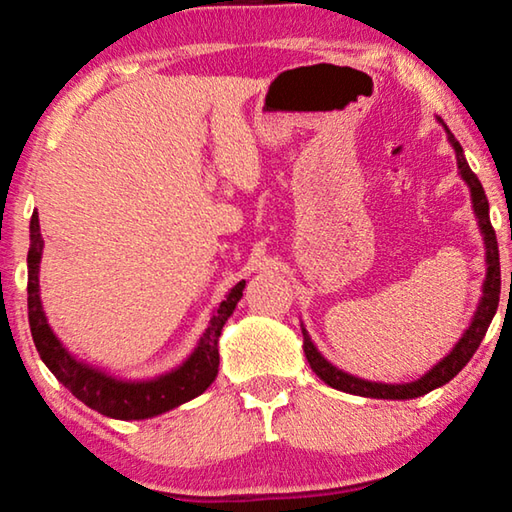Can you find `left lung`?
Returning <instances> with one entry per match:
<instances>
[{"instance_id":"left-lung-1","label":"left lung","mask_w":512,"mask_h":512,"mask_svg":"<svg viewBox=\"0 0 512 512\" xmlns=\"http://www.w3.org/2000/svg\"><path fill=\"white\" fill-rule=\"evenodd\" d=\"M447 130V128H445ZM447 139H450L454 153H457V165L461 179L466 181L468 188H471V200H473V212L475 219H478L480 233L485 237V249H487V275L485 284H482V298L478 303V310H475L471 326L466 328V333L461 335V340L452 347V352L445 356L443 361H438L429 373L419 377L415 382L408 384H382V382H368L361 380V377H354L345 373V370L335 368L333 363H328L324 356L319 354V349L314 347V342L307 331L303 328V349L307 356V363L317 373L321 380H324L328 387L347 391V394L354 396H366V398H389V401H405V398H417L429 394V391L443 387L452 380L454 375L459 373L461 368L471 361L475 349L480 347L482 338H485L489 324H492L496 307H499V296H501V265H499V244H496V233L492 228V221H489V202L485 195V188H482L480 179L475 177L471 167L466 163L464 149L454 139V135L447 130Z\"/></svg>"}]
</instances>
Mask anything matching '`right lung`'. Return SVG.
<instances>
[{
  "mask_svg": "<svg viewBox=\"0 0 512 512\" xmlns=\"http://www.w3.org/2000/svg\"><path fill=\"white\" fill-rule=\"evenodd\" d=\"M41 251H44V237L39 230V214L34 212L30 221V251H27V319H30L32 340L41 361L81 403L111 419H149L200 396L214 382L219 373V338L223 324L240 303L244 279L230 289L226 300L209 319L198 347L179 368L153 380L128 382L76 361L55 338L39 298Z\"/></svg>",
  "mask_w": 512,
  "mask_h": 512,
  "instance_id": "obj_1",
  "label": "right lung"
}]
</instances>
